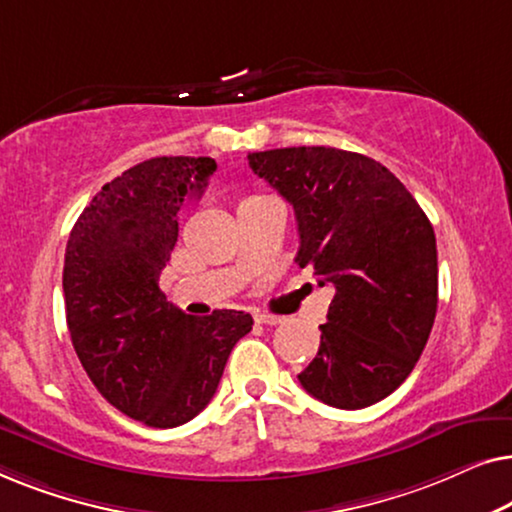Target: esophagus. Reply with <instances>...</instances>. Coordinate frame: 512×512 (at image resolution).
I'll list each match as a JSON object with an SVG mask.
<instances>
[{
  "label": "esophagus",
  "instance_id": "1",
  "mask_svg": "<svg viewBox=\"0 0 512 512\" xmlns=\"http://www.w3.org/2000/svg\"><path fill=\"white\" fill-rule=\"evenodd\" d=\"M256 321H258V324L275 326V324H282V317H277V314H270V312H258Z\"/></svg>",
  "mask_w": 512,
  "mask_h": 512
}]
</instances>
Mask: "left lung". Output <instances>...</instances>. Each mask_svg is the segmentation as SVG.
I'll use <instances>...</instances> for the list:
<instances>
[{
    "label": "left lung",
    "mask_w": 512,
    "mask_h": 512,
    "mask_svg": "<svg viewBox=\"0 0 512 512\" xmlns=\"http://www.w3.org/2000/svg\"><path fill=\"white\" fill-rule=\"evenodd\" d=\"M247 160L293 205L296 263L335 289L300 384L340 410L382 401L412 373L436 319L431 221L387 167L361 153L291 146Z\"/></svg>",
    "instance_id": "1"
}]
</instances>
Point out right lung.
Here are the masks:
<instances>
[{
  "label": "right lung",
  "instance_id": "right-lung-1",
  "mask_svg": "<svg viewBox=\"0 0 512 512\" xmlns=\"http://www.w3.org/2000/svg\"><path fill=\"white\" fill-rule=\"evenodd\" d=\"M214 172L212 158L144 160L102 186L67 242L62 291L76 356L116 410L156 429L205 410L254 326L237 310L191 317L158 286L181 209Z\"/></svg>",
  "mask_w": 512,
  "mask_h": 512
}]
</instances>
